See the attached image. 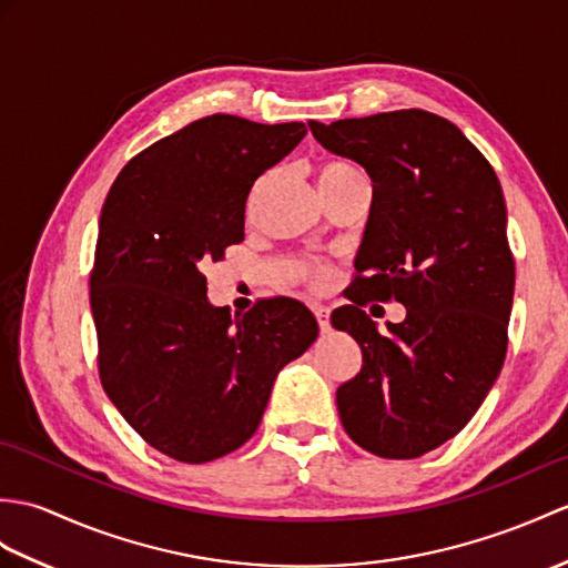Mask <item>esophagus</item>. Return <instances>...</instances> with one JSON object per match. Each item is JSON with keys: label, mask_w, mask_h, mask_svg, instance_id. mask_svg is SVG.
<instances>
[{"label": "esophagus", "mask_w": 568, "mask_h": 568, "mask_svg": "<svg viewBox=\"0 0 568 568\" xmlns=\"http://www.w3.org/2000/svg\"><path fill=\"white\" fill-rule=\"evenodd\" d=\"M314 316H316V324H320L322 332H328V328H332V310L314 307Z\"/></svg>", "instance_id": "34e87169"}]
</instances>
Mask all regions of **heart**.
<instances>
[{"instance_id":"1","label":"heart","mask_w":568,"mask_h":568,"mask_svg":"<svg viewBox=\"0 0 568 568\" xmlns=\"http://www.w3.org/2000/svg\"><path fill=\"white\" fill-rule=\"evenodd\" d=\"M355 174H361V171L355 169L353 164H346V162H326V164H322L320 169H316V176H320V186L322 189L332 186V183H336L341 179L355 176ZM258 189H261V183H258L256 191H254V197H256ZM328 278H332V271H328L324 263H307V266L300 271V281L305 283L307 287H312V290H324L328 285Z\"/></svg>"}]
</instances>
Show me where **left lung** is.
<instances>
[{
  "label": "left lung",
  "mask_w": 568,
  "mask_h": 568,
  "mask_svg": "<svg viewBox=\"0 0 568 568\" xmlns=\"http://www.w3.org/2000/svg\"><path fill=\"white\" fill-rule=\"evenodd\" d=\"M310 130L373 179L351 305L332 314L363 353L361 373L336 389L341 424L367 453L414 459L469 424L504 367L516 285L504 191L463 130L428 111ZM375 298L407 307L387 335L364 312Z\"/></svg>",
  "instance_id": "1"
}]
</instances>
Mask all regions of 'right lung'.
Wrapping results in <instances>:
<instances>
[{
  "label": "right lung",
  "instance_id": "right-lung-1",
  "mask_svg": "<svg viewBox=\"0 0 568 568\" xmlns=\"http://www.w3.org/2000/svg\"><path fill=\"white\" fill-rule=\"evenodd\" d=\"M305 133L205 115L135 154L105 195L89 273L99 379L140 438L179 463H213L252 438L275 377L320 334L290 297L232 320L207 302L201 271L244 240L254 181Z\"/></svg>",
  "mask_w": 568,
  "mask_h": 568
}]
</instances>
